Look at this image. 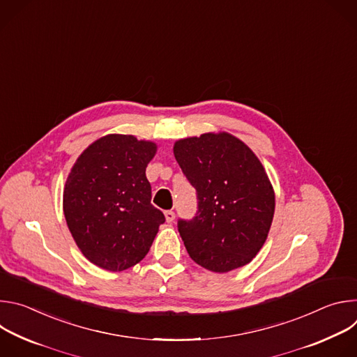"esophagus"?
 <instances>
[{"label": "esophagus", "instance_id": "obj_1", "mask_svg": "<svg viewBox=\"0 0 357 357\" xmlns=\"http://www.w3.org/2000/svg\"><path fill=\"white\" fill-rule=\"evenodd\" d=\"M165 219H167V222H168V223H172V222L175 220V212H172V211H167V212H165Z\"/></svg>", "mask_w": 357, "mask_h": 357}]
</instances>
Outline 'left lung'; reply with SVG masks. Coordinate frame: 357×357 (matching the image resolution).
Masks as SVG:
<instances>
[{
	"mask_svg": "<svg viewBox=\"0 0 357 357\" xmlns=\"http://www.w3.org/2000/svg\"><path fill=\"white\" fill-rule=\"evenodd\" d=\"M174 155L197 192V212L179 220L190 259L213 273L248 264L267 240L275 195L256 154L229 132L178 139Z\"/></svg>",
	"mask_w": 357,
	"mask_h": 357,
	"instance_id": "8db88e82",
	"label": "left lung"
}]
</instances>
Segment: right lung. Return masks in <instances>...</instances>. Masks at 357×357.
Listing matches in <instances>:
<instances>
[{"instance_id": "obj_1", "label": "right lung", "mask_w": 357, "mask_h": 357, "mask_svg": "<svg viewBox=\"0 0 357 357\" xmlns=\"http://www.w3.org/2000/svg\"><path fill=\"white\" fill-rule=\"evenodd\" d=\"M157 144L109 134L90 144L68 175L63 213L83 256L107 271H124L149 251L164 213L151 205L145 168Z\"/></svg>"}]
</instances>
